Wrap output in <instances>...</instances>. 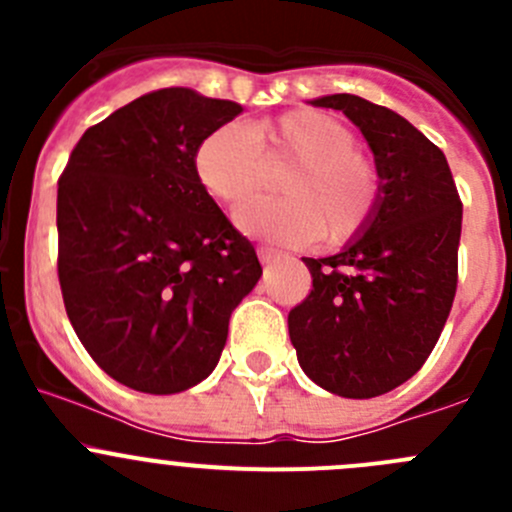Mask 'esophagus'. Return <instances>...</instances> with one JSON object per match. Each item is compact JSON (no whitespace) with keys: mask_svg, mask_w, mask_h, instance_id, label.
<instances>
[{"mask_svg":"<svg viewBox=\"0 0 512 512\" xmlns=\"http://www.w3.org/2000/svg\"><path fill=\"white\" fill-rule=\"evenodd\" d=\"M257 255H260V262H262V265H272V262L280 260L282 252L272 250V247H257Z\"/></svg>","mask_w":512,"mask_h":512,"instance_id":"34e87169","label":"esophagus"}]
</instances>
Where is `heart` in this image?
Instances as JSON below:
<instances>
[{"label": "heart", "mask_w": 512, "mask_h": 512, "mask_svg": "<svg viewBox=\"0 0 512 512\" xmlns=\"http://www.w3.org/2000/svg\"><path fill=\"white\" fill-rule=\"evenodd\" d=\"M262 151L240 126H220L195 151V175L223 205H240L260 190L265 163H294L282 175L277 200H255L235 213L242 232L277 245H327L354 240L379 205V170L356 133L337 116L299 108L255 128Z\"/></svg>", "instance_id": "1"}]
</instances>
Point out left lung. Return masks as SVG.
<instances>
[{
    "instance_id": "1",
    "label": "left lung",
    "mask_w": 512,
    "mask_h": 512,
    "mask_svg": "<svg viewBox=\"0 0 512 512\" xmlns=\"http://www.w3.org/2000/svg\"><path fill=\"white\" fill-rule=\"evenodd\" d=\"M374 153V218L332 257H302L307 299L289 312L304 374L344 399H371L409 381L443 332L458 282L463 205L443 151L391 108L332 94Z\"/></svg>"
}]
</instances>
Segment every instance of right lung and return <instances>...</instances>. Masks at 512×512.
Listing matches in <instances>:
<instances>
[{
  "mask_svg": "<svg viewBox=\"0 0 512 512\" xmlns=\"http://www.w3.org/2000/svg\"><path fill=\"white\" fill-rule=\"evenodd\" d=\"M242 113L160 89L91 126L59 178V285L76 337L111 379L178 394L208 379L230 314L262 275L195 175L200 143Z\"/></svg>",
  "mask_w": 512,
  "mask_h": 512,
  "instance_id": "add662e5",
  "label": "right lung"
}]
</instances>
